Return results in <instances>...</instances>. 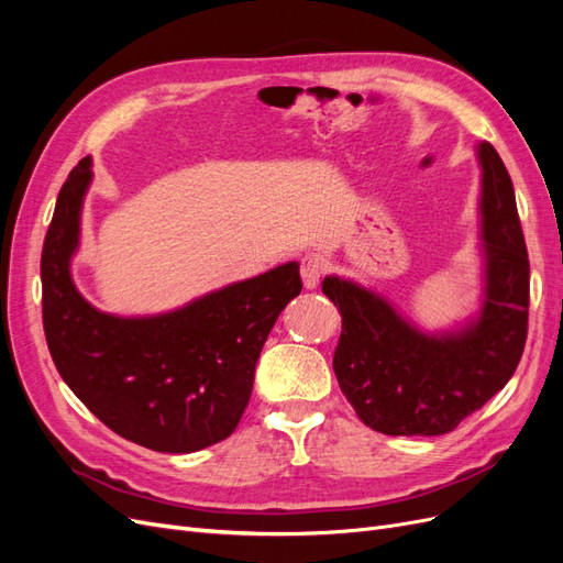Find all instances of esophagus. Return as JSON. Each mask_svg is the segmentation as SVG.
Here are the masks:
<instances>
[{"instance_id": "esophagus-1", "label": "esophagus", "mask_w": 563, "mask_h": 563, "mask_svg": "<svg viewBox=\"0 0 563 563\" xmlns=\"http://www.w3.org/2000/svg\"><path fill=\"white\" fill-rule=\"evenodd\" d=\"M323 272H327V263H323L319 255H305L300 263V275H302L305 288H317Z\"/></svg>"}]
</instances>
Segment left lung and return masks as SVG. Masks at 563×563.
<instances>
[{
	"label": "left lung",
	"mask_w": 563,
	"mask_h": 563,
	"mask_svg": "<svg viewBox=\"0 0 563 563\" xmlns=\"http://www.w3.org/2000/svg\"><path fill=\"white\" fill-rule=\"evenodd\" d=\"M482 168V308L460 329L430 333L385 296L352 279L321 284L343 317L333 354L340 389L371 430L434 437L482 408L521 360L528 327V253L512 178L490 143L476 145Z\"/></svg>",
	"instance_id": "obj_1"
}]
</instances>
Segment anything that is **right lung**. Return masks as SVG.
Masks as SVG:
<instances>
[{"instance_id":"add662e5","label":"right lung","mask_w":563,"mask_h":563,"mask_svg":"<svg viewBox=\"0 0 563 563\" xmlns=\"http://www.w3.org/2000/svg\"><path fill=\"white\" fill-rule=\"evenodd\" d=\"M84 157L58 192L42 251V317L60 378L112 432L162 453H195L228 439L251 399L255 362L300 288L298 263L228 284L178 310L117 317L96 310L70 275Z\"/></svg>"}]
</instances>
